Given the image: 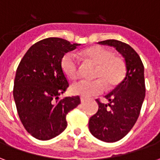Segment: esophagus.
I'll return each instance as SVG.
<instances>
[{
	"mask_svg": "<svg viewBox=\"0 0 160 160\" xmlns=\"http://www.w3.org/2000/svg\"><path fill=\"white\" fill-rule=\"evenodd\" d=\"M87 100V98H83V97L80 98V102H81V103H85Z\"/></svg>",
	"mask_w": 160,
	"mask_h": 160,
	"instance_id": "obj_1",
	"label": "esophagus"
}]
</instances>
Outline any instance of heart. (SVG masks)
<instances>
[{"label": "heart", "mask_w": 160, "mask_h": 160, "mask_svg": "<svg viewBox=\"0 0 160 160\" xmlns=\"http://www.w3.org/2000/svg\"><path fill=\"white\" fill-rule=\"evenodd\" d=\"M82 59L96 65L92 81H80L71 87L72 93L81 97H91L103 92L104 88L110 90L123 80L126 74V64L120 56H114L110 49L102 46H93L80 53ZM63 73L71 80L79 75V63L72 53L65 54L61 61Z\"/></svg>", "instance_id": "1"}]
</instances>
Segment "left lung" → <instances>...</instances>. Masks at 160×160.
<instances>
[{
	"mask_svg": "<svg viewBox=\"0 0 160 160\" xmlns=\"http://www.w3.org/2000/svg\"><path fill=\"white\" fill-rule=\"evenodd\" d=\"M99 44L113 46L124 58L126 76L105 98L109 104L96 99L98 111L89 120V130L100 141H118L134 127L141 112L146 94L144 66L131 46L118 40L109 39Z\"/></svg>",
	"mask_w": 160,
	"mask_h": 160,
	"instance_id": "1",
	"label": "left lung"
}]
</instances>
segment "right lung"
Here are the masks:
<instances>
[{
    "mask_svg": "<svg viewBox=\"0 0 160 160\" xmlns=\"http://www.w3.org/2000/svg\"><path fill=\"white\" fill-rule=\"evenodd\" d=\"M78 43L49 38L34 43L16 71L13 98L19 119L31 135L47 141L67 128V114L80 104L79 96L61 98L68 82L61 66L63 56Z\"/></svg>",
    "mask_w": 160,
    "mask_h": 160,
    "instance_id": "right-lung-1",
    "label": "right lung"
}]
</instances>
